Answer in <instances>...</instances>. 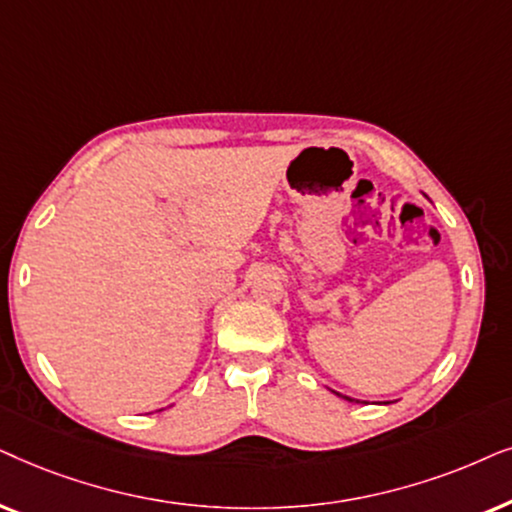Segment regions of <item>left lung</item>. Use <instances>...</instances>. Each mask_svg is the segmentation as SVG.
Listing matches in <instances>:
<instances>
[{
  "mask_svg": "<svg viewBox=\"0 0 512 512\" xmlns=\"http://www.w3.org/2000/svg\"><path fill=\"white\" fill-rule=\"evenodd\" d=\"M339 395V398H344V400H351V398H346V395H342V393H337ZM351 403H353V400H351Z\"/></svg>",
  "mask_w": 512,
  "mask_h": 512,
  "instance_id": "8db88e82",
  "label": "left lung"
}]
</instances>
